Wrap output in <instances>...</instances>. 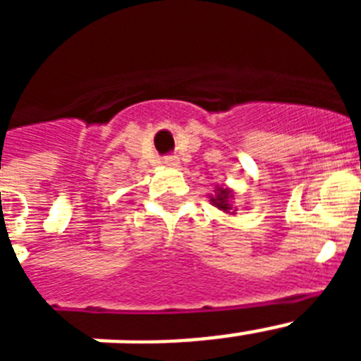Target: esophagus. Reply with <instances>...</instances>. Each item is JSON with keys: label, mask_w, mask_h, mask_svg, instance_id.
I'll return each mask as SVG.
<instances>
[{"label": "esophagus", "mask_w": 361, "mask_h": 361, "mask_svg": "<svg viewBox=\"0 0 361 361\" xmlns=\"http://www.w3.org/2000/svg\"><path fill=\"white\" fill-rule=\"evenodd\" d=\"M162 162H164L166 168H177V166H178V157H173V155H171V157H166Z\"/></svg>", "instance_id": "obj_1"}]
</instances>
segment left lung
Instances as JSON below:
<instances>
[{"mask_svg": "<svg viewBox=\"0 0 361 361\" xmlns=\"http://www.w3.org/2000/svg\"><path fill=\"white\" fill-rule=\"evenodd\" d=\"M209 202H212V206H215L216 209H220L222 213H226V215H235L237 213V206L233 204V200H235V191L231 190L229 186H219L216 184L215 190H213V193H209L208 195Z\"/></svg>", "mask_w": 361, "mask_h": 361, "instance_id": "1", "label": "left lung"}]
</instances>
